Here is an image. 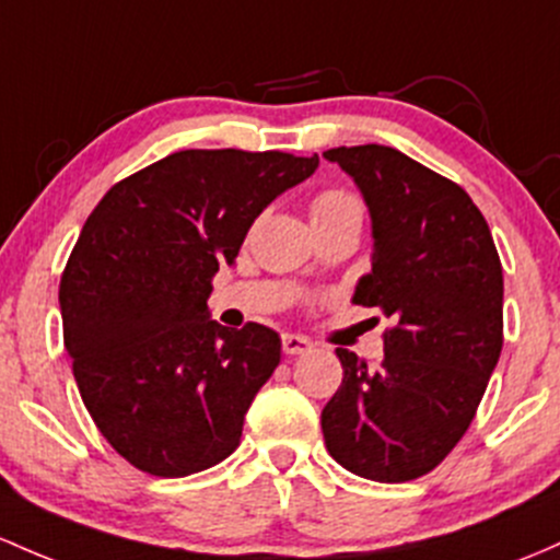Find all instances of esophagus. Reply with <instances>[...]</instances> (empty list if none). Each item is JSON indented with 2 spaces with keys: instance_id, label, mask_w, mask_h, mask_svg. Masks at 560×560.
<instances>
[{
  "instance_id": "obj_1",
  "label": "esophagus",
  "mask_w": 560,
  "mask_h": 560,
  "mask_svg": "<svg viewBox=\"0 0 560 560\" xmlns=\"http://www.w3.org/2000/svg\"><path fill=\"white\" fill-rule=\"evenodd\" d=\"M281 348H284L287 355H303L308 353L313 348V342L308 337H300V335H284L281 337Z\"/></svg>"
}]
</instances>
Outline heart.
<instances>
[{
	"label": "heart",
	"instance_id": "b5f03b06",
	"mask_svg": "<svg viewBox=\"0 0 560 560\" xmlns=\"http://www.w3.org/2000/svg\"><path fill=\"white\" fill-rule=\"evenodd\" d=\"M350 210H361V201L355 199L350 190L342 188H324L313 196L311 201V218H329V214H340V212H350ZM364 212V210H361Z\"/></svg>",
	"mask_w": 560,
	"mask_h": 560
}]
</instances>
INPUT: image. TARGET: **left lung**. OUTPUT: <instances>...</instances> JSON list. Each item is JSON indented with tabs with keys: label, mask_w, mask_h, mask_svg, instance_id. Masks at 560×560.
I'll return each mask as SVG.
<instances>
[{
	"label": "left lung",
	"mask_w": 560,
	"mask_h": 560,
	"mask_svg": "<svg viewBox=\"0 0 560 560\" xmlns=\"http://www.w3.org/2000/svg\"><path fill=\"white\" fill-rule=\"evenodd\" d=\"M364 194L372 273L353 303L390 318L377 370L337 348L342 385L322 411L327 450L380 483L425 476L470 428L502 350V262L457 183L390 145L324 151Z\"/></svg>",
	"instance_id": "1"
}]
</instances>
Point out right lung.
I'll list each match as a JSON object with an SVG mask.
<instances>
[{
  "label": "right lung",
  "instance_id": "obj_1",
  "mask_svg": "<svg viewBox=\"0 0 560 560\" xmlns=\"http://www.w3.org/2000/svg\"><path fill=\"white\" fill-rule=\"evenodd\" d=\"M316 167V153L177 151L90 212L60 276L63 342L92 422L138 470L183 478L242 441L281 337L220 327L207 298L257 214Z\"/></svg>",
  "mask_w": 560,
  "mask_h": 560
}]
</instances>
